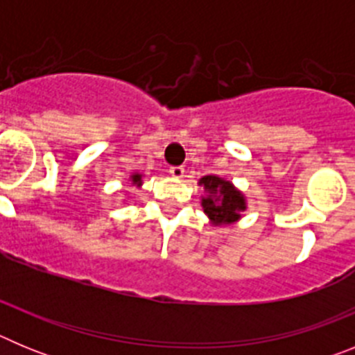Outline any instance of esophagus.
<instances>
[{
	"label": "esophagus",
	"mask_w": 355,
	"mask_h": 355,
	"mask_svg": "<svg viewBox=\"0 0 355 355\" xmlns=\"http://www.w3.org/2000/svg\"><path fill=\"white\" fill-rule=\"evenodd\" d=\"M171 174L178 178V180H181L184 175V167H171Z\"/></svg>",
	"instance_id": "34e87169"
}]
</instances>
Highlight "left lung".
Here are the masks:
<instances>
[{"label":"left lung","instance_id":"obj_1","mask_svg":"<svg viewBox=\"0 0 355 355\" xmlns=\"http://www.w3.org/2000/svg\"><path fill=\"white\" fill-rule=\"evenodd\" d=\"M199 187H205L200 206L213 225H229L240 220L241 211L247 209V200L231 181L211 174L200 178Z\"/></svg>","mask_w":355,"mask_h":355}]
</instances>
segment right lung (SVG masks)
Wrapping results in <instances>:
<instances>
[{
  "label": "right lung",
  "instance_id": "1",
  "mask_svg": "<svg viewBox=\"0 0 355 355\" xmlns=\"http://www.w3.org/2000/svg\"><path fill=\"white\" fill-rule=\"evenodd\" d=\"M131 180V184H135V187H142V174L140 172H135V174L130 175Z\"/></svg>",
  "mask_w": 355,
  "mask_h": 355
}]
</instances>
